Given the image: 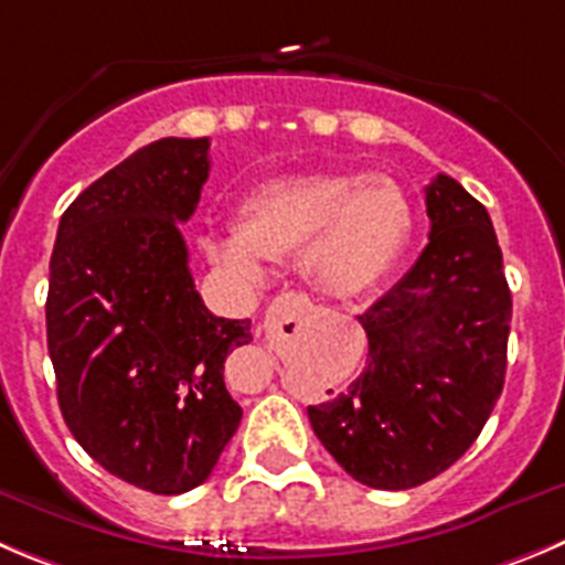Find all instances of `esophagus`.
<instances>
[{"label": "esophagus", "mask_w": 565, "mask_h": 565, "mask_svg": "<svg viewBox=\"0 0 565 565\" xmlns=\"http://www.w3.org/2000/svg\"><path fill=\"white\" fill-rule=\"evenodd\" d=\"M307 309V298L303 295H295V292H284L278 295L276 300L270 303L267 309V318H265V329H276V326L287 323V320H295V315H300Z\"/></svg>", "instance_id": "obj_1"}]
</instances>
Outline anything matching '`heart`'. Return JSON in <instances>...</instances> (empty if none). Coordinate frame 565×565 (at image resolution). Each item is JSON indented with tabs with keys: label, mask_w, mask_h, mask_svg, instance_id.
<instances>
[{
	"label": "heart",
	"mask_w": 565,
	"mask_h": 565,
	"mask_svg": "<svg viewBox=\"0 0 565 565\" xmlns=\"http://www.w3.org/2000/svg\"><path fill=\"white\" fill-rule=\"evenodd\" d=\"M413 234V203L393 178L307 172L273 178L245 194L239 231L209 236V256L256 278L265 258L300 252V273L318 292L351 300L376 287Z\"/></svg>",
	"instance_id": "b5f03b06"
}]
</instances>
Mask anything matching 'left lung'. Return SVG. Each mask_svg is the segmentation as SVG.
Listing matches in <instances>:
<instances>
[{"mask_svg": "<svg viewBox=\"0 0 565 565\" xmlns=\"http://www.w3.org/2000/svg\"><path fill=\"white\" fill-rule=\"evenodd\" d=\"M429 245L360 318L367 362L309 424L356 482L407 490L455 466L497 407L513 298L488 211L455 178L426 186Z\"/></svg>", "mask_w": 565, "mask_h": 565, "instance_id": "1", "label": "left lung"}]
</instances>
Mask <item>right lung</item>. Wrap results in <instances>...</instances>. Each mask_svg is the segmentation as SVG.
<instances>
[{"label": "right lung", "instance_id": "obj_1", "mask_svg": "<svg viewBox=\"0 0 565 565\" xmlns=\"http://www.w3.org/2000/svg\"><path fill=\"white\" fill-rule=\"evenodd\" d=\"M205 178L209 139L141 147L63 211L50 258L63 420L105 471L161 497L205 482L242 420L223 367L250 320L205 309L178 228Z\"/></svg>", "mask_w": 565, "mask_h": 565}]
</instances>
